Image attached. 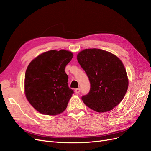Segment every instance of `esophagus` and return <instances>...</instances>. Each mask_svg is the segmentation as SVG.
<instances>
[{
  "label": "esophagus",
  "mask_w": 151,
  "mask_h": 151,
  "mask_svg": "<svg viewBox=\"0 0 151 151\" xmlns=\"http://www.w3.org/2000/svg\"><path fill=\"white\" fill-rule=\"evenodd\" d=\"M75 92L77 94H79L80 93V88H77L75 89Z\"/></svg>",
  "instance_id": "1"
}]
</instances>
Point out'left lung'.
Masks as SVG:
<instances>
[{"mask_svg":"<svg viewBox=\"0 0 151 151\" xmlns=\"http://www.w3.org/2000/svg\"><path fill=\"white\" fill-rule=\"evenodd\" d=\"M77 60L88 76L91 88L82 96L89 108L104 113L111 110L124 98L129 86L127 72L115 55L98 48L85 49Z\"/></svg>","mask_w":151,"mask_h":151,"instance_id":"8db88e82","label":"left lung"}]
</instances>
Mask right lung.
Listing matches in <instances>:
<instances>
[{
  "instance_id": "add662e5",
  "label": "right lung",
  "mask_w": 151,
  "mask_h": 151,
  "mask_svg": "<svg viewBox=\"0 0 151 151\" xmlns=\"http://www.w3.org/2000/svg\"><path fill=\"white\" fill-rule=\"evenodd\" d=\"M72 57L67 50H53L30 62L25 74V94L38 112L56 115L66 109L74 91L68 86L65 67Z\"/></svg>"
}]
</instances>
